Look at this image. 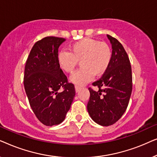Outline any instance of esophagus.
<instances>
[{
    "label": "esophagus",
    "instance_id": "obj_1",
    "mask_svg": "<svg viewBox=\"0 0 157 157\" xmlns=\"http://www.w3.org/2000/svg\"><path fill=\"white\" fill-rule=\"evenodd\" d=\"M80 89H81V88L79 87V86H75V90H76V93H77V92H78L79 91H80Z\"/></svg>",
    "mask_w": 157,
    "mask_h": 157
}]
</instances>
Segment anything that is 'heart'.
<instances>
[{"label":"heart","mask_w":157,"mask_h":157,"mask_svg":"<svg viewBox=\"0 0 157 157\" xmlns=\"http://www.w3.org/2000/svg\"><path fill=\"white\" fill-rule=\"evenodd\" d=\"M58 63L66 73L71 74L80 61L81 68L71 76L70 81L78 86H83L96 76L104 74L111 60V51L108 45L86 38L73 44L70 52L60 51Z\"/></svg>","instance_id":"heart-1"}]
</instances>
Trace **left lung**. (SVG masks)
<instances>
[{"label": "left lung", "instance_id": "obj_1", "mask_svg": "<svg viewBox=\"0 0 157 157\" xmlns=\"http://www.w3.org/2000/svg\"><path fill=\"white\" fill-rule=\"evenodd\" d=\"M111 44L112 54L108 68L99 80L92 83L98 88L90 92L87 110L90 117L101 126L115 124L127 108L132 91V66L121 43L107 35Z\"/></svg>", "mask_w": 157, "mask_h": 157}]
</instances>
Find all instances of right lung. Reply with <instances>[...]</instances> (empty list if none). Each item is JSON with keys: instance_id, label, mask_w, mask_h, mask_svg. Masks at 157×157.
Listing matches in <instances>:
<instances>
[{"instance_id": "obj_1", "label": "right lung", "mask_w": 157, "mask_h": 157, "mask_svg": "<svg viewBox=\"0 0 157 157\" xmlns=\"http://www.w3.org/2000/svg\"><path fill=\"white\" fill-rule=\"evenodd\" d=\"M65 40L54 36L38 40L25 63L23 83L30 106L37 119L48 126L63 121L76 94L74 85L68 82L58 63L59 48Z\"/></svg>"}]
</instances>
